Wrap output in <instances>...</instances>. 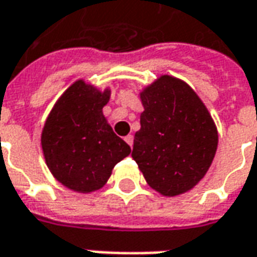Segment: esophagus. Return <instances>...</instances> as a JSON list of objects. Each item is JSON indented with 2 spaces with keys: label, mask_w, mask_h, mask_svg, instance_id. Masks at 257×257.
<instances>
[{
  "label": "esophagus",
  "mask_w": 257,
  "mask_h": 257,
  "mask_svg": "<svg viewBox=\"0 0 257 257\" xmlns=\"http://www.w3.org/2000/svg\"><path fill=\"white\" fill-rule=\"evenodd\" d=\"M125 142L132 147V145H134V136H132V135H128V136L125 138Z\"/></svg>",
  "instance_id": "34e87169"
}]
</instances>
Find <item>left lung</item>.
<instances>
[{"instance_id": "1", "label": "left lung", "mask_w": 257, "mask_h": 257, "mask_svg": "<svg viewBox=\"0 0 257 257\" xmlns=\"http://www.w3.org/2000/svg\"><path fill=\"white\" fill-rule=\"evenodd\" d=\"M145 111L132 157L150 187L173 197L204 178L217 149L213 119L197 93L178 78L162 75L142 93Z\"/></svg>"}]
</instances>
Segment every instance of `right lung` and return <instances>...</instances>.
<instances>
[{
  "label": "right lung",
  "mask_w": 257,
  "mask_h": 257,
  "mask_svg": "<svg viewBox=\"0 0 257 257\" xmlns=\"http://www.w3.org/2000/svg\"><path fill=\"white\" fill-rule=\"evenodd\" d=\"M108 99L110 90L100 92L77 81L55 104L44 126L41 145L48 168L74 191L101 189L112 168L131 153L101 112Z\"/></svg>",
  "instance_id": "right-lung-1"
}]
</instances>
